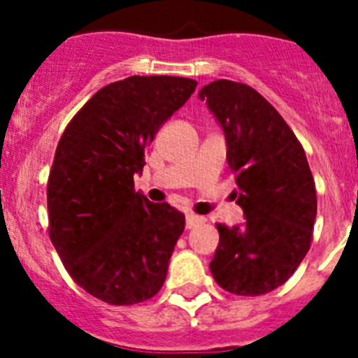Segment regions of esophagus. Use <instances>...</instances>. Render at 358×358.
Returning <instances> with one entry per match:
<instances>
[{
  "mask_svg": "<svg viewBox=\"0 0 358 358\" xmlns=\"http://www.w3.org/2000/svg\"><path fill=\"white\" fill-rule=\"evenodd\" d=\"M204 222H206V218L199 217V215H194V213L186 215V227H188V229H194V227L201 226V224Z\"/></svg>",
  "mask_w": 358,
  "mask_h": 358,
  "instance_id": "esophagus-1",
  "label": "esophagus"
}]
</instances>
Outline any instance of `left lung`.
I'll return each instance as SVG.
<instances>
[{
    "mask_svg": "<svg viewBox=\"0 0 358 358\" xmlns=\"http://www.w3.org/2000/svg\"><path fill=\"white\" fill-rule=\"evenodd\" d=\"M222 125L243 226L217 224L210 268L236 296L283 285L312 243L317 194L301 143L281 115L251 85L215 80L199 93Z\"/></svg>",
    "mask_w": 358,
    "mask_h": 358,
    "instance_id": "obj_1",
    "label": "left lung"
}]
</instances>
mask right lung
I'll list each match as a JSON object with an SVG mask.
<instances>
[{"instance_id": "right-lung-1", "label": "right lung", "mask_w": 358, "mask_h": 358, "mask_svg": "<svg viewBox=\"0 0 358 358\" xmlns=\"http://www.w3.org/2000/svg\"><path fill=\"white\" fill-rule=\"evenodd\" d=\"M197 82L134 77L84 103L62 132L48 177V235L73 281L109 305L156 296L185 215L134 189L156 132Z\"/></svg>"}]
</instances>
